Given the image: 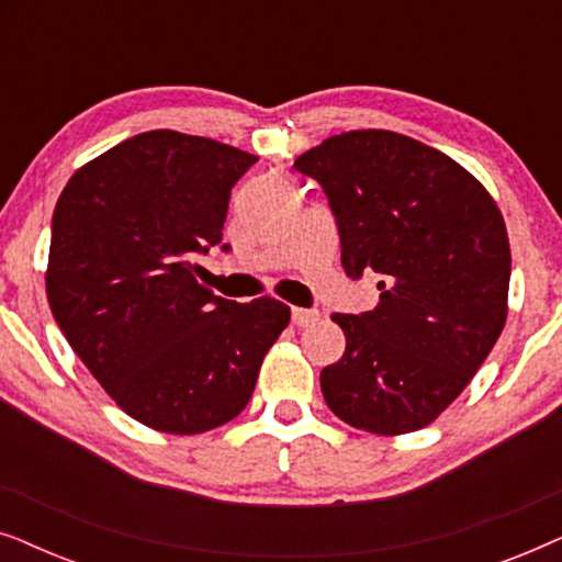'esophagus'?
<instances>
[{"mask_svg": "<svg viewBox=\"0 0 562 562\" xmlns=\"http://www.w3.org/2000/svg\"><path fill=\"white\" fill-rule=\"evenodd\" d=\"M291 319H294L296 327H310L319 319V312L317 310H294L291 312Z\"/></svg>", "mask_w": 562, "mask_h": 562, "instance_id": "obj_1", "label": "esophagus"}]
</instances>
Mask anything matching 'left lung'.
<instances>
[{"label": "left lung", "mask_w": 562, "mask_h": 562, "mask_svg": "<svg viewBox=\"0 0 562 562\" xmlns=\"http://www.w3.org/2000/svg\"><path fill=\"white\" fill-rule=\"evenodd\" d=\"M327 194L350 279L379 273L371 312L333 314L345 352L322 396L373 435L422 429L456 402L506 322L504 217L463 166L389 130L327 137L294 160Z\"/></svg>", "instance_id": "1"}]
</instances>
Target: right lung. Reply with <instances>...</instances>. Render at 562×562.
<instances>
[{"label": "right lung", "mask_w": 562, "mask_h": 562, "mask_svg": "<svg viewBox=\"0 0 562 562\" xmlns=\"http://www.w3.org/2000/svg\"><path fill=\"white\" fill-rule=\"evenodd\" d=\"M256 160L150 130L79 168L58 196L45 273L53 317L120 409L158 432L235 419L289 325L291 310L271 296L237 304L196 281L194 258L222 243L229 191Z\"/></svg>", "instance_id": "add662e5"}]
</instances>
